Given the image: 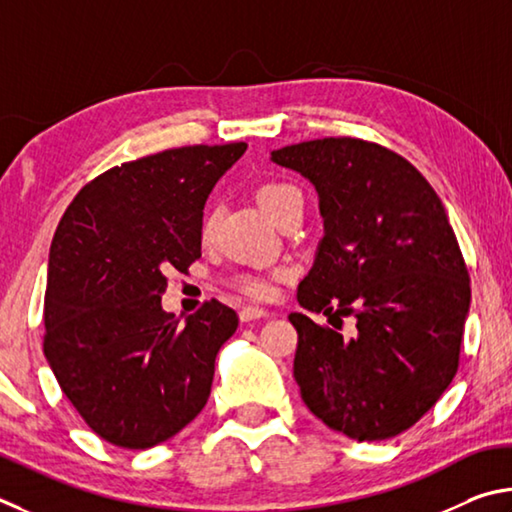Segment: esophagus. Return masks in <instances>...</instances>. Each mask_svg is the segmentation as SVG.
Listing matches in <instances>:
<instances>
[{
  "label": "esophagus",
  "mask_w": 512,
  "mask_h": 512,
  "mask_svg": "<svg viewBox=\"0 0 512 512\" xmlns=\"http://www.w3.org/2000/svg\"><path fill=\"white\" fill-rule=\"evenodd\" d=\"M265 317H270V312L263 308H256V306H247L240 310V321H245V324L247 321H256V319H265Z\"/></svg>",
  "instance_id": "1"
}]
</instances>
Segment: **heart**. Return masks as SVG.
Wrapping results in <instances>:
<instances>
[{"mask_svg": "<svg viewBox=\"0 0 512 512\" xmlns=\"http://www.w3.org/2000/svg\"><path fill=\"white\" fill-rule=\"evenodd\" d=\"M256 197H258V204L263 206V211L270 215L272 220L279 218V215L288 209L290 204L303 202V195L299 188L290 182H281V179H272V182H265L258 186ZM215 224H218V211L209 209L204 213V220H202L204 238H209L215 231ZM238 285H240V290H245L247 294H251V297H256V299H265L274 292L272 281L267 279V276H258V274L240 276Z\"/></svg>", "mask_w": 512, "mask_h": 512, "instance_id": "b5f03b06", "label": "heart"}]
</instances>
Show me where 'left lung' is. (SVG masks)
<instances>
[{"mask_svg":"<svg viewBox=\"0 0 512 512\" xmlns=\"http://www.w3.org/2000/svg\"><path fill=\"white\" fill-rule=\"evenodd\" d=\"M272 161L315 186L324 218L299 306L353 317L357 328L346 339L292 312L301 398L355 441L398 436L450 387L470 310L468 267L441 197L405 157L362 139L294 143Z\"/></svg>","mask_w":512,"mask_h":512,"instance_id":"left-lung-1","label":"left lung"}]
</instances>
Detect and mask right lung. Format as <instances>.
<instances>
[{
  "label": "right lung",
  "instance_id": "obj_1",
  "mask_svg": "<svg viewBox=\"0 0 512 512\" xmlns=\"http://www.w3.org/2000/svg\"><path fill=\"white\" fill-rule=\"evenodd\" d=\"M247 143L186 146L114 166L80 188L49 251L44 355L107 443L148 450L204 409L238 315L206 301L182 324L161 308L166 272L202 256V215Z\"/></svg>",
  "mask_w": 512,
  "mask_h": 512
}]
</instances>
